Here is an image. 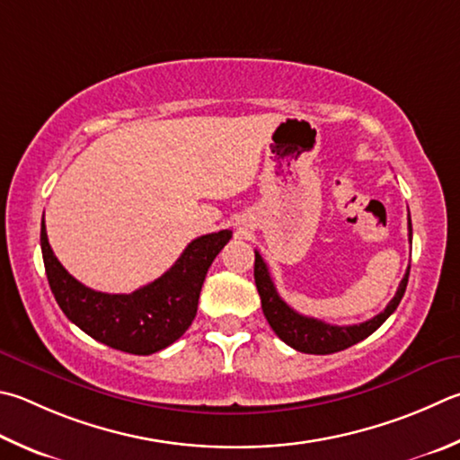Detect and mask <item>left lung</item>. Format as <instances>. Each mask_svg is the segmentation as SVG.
Wrapping results in <instances>:
<instances>
[{
	"mask_svg": "<svg viewBox=\"0 0 460 460\" xmlns=\"http://www.w3.org/2000/svg\"><path fill=\"white\" fill-rule=\"evenodd\" d=\"M408 237L412 241V223H411V213H408ZM255 286L259 291V297H261V307L263 314L270 322L271 330L278 333V338L286 341L297 352L304 354H333L340 352V349H346L349 346L358 344L364 338H368L380 325L388 320V317L394 314V310L402 299L408 283V275H411V265L404 273L402 281L396 289V296L390 299L386 310L374 315L372 320L356 325H332L322 320H315V317H307L297 314L296 310L283 302L279 297L278 289L273 286V279L270 275V270L263 261V257L255 252Z\"/></svg>",
	"mask_w": 460,
	"mask_h": 460,
	"instance_id": "obj_1",
	"label": "left lung"
}]
</instances>
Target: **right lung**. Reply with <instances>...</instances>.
Segmentation results:
<instances>
[{"mask_svg":"<svg viewBox=\"0 0 460 460\" xmlns=\"http://www.w3.org/2000/svg\"><path fill=\"white\" fill-rule=\"evenodd\" d=\"M231 235L223 229L190 241L169 271L132 294H102L74 279L49 247L44 219L40 243L49 289L66 317L96 341L148 356L177 341L193 323L208 267Z\"/></svg>","mask_w":460,"mask_h":460,"instance_id":"obj_1","label":"right lung"}]
</instances>
